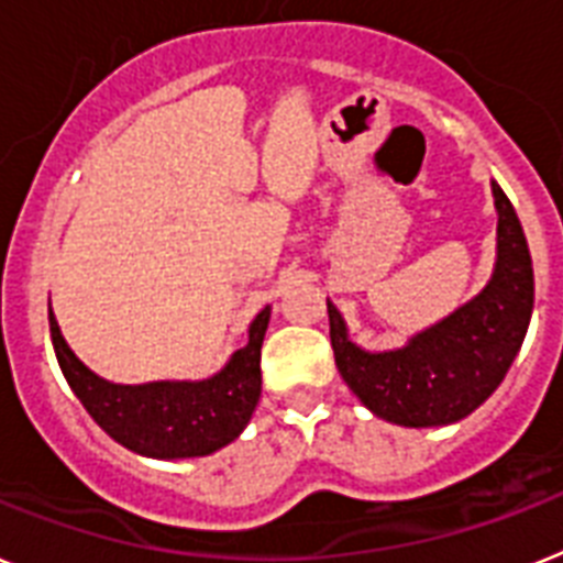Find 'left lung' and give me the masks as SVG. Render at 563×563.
Segmentation results:
<instances>
[{
	"label": "left lung",
	"mask_w": 563,
	"mask_h": 563,
	"mask_svg": "<svg viewBox=\"0 0 563 563\" xmlns=\"http://www.w3.org/2000/svg\"><path fill=\"white\" fill-rule=\"evenodd\" d=\"M493 197L498 211L493 277L472 300L404 346L386 352L357 346L338 306L325 300L338 372L377 418L412 429L457 423L498 389L521 352L536 303L530 245L495 179Z\"/></svg>",
	"instance_id": "left-lung-1"
}]
</instances>
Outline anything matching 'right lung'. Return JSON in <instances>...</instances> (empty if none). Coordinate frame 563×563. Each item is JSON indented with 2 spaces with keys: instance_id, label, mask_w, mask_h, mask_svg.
Wrapping results in <instances>:
<instances>
[{
  "instance_id": "add662e5",
  "label": "right lung",
  "mask_w": 563,
  "mask_h": 563,
  "mask_svg": "<svg viewBox=\"0 0 563 563\" xmlns=\"http://www.w3.org/2000/svg\"><path fill=\"white\" fill-rule=\"evenodd\" d=\"M272 306L249 325V343L231 354L223 369L202 380H151L111 384L70 352L54 309H48L51 340L65 380L113 441L136 455L157 461L202 457L238 441L260 400V349Z\"/></svg>"
}]
</instances>
